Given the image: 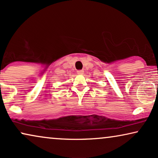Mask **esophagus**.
<instances>
[{"instance_id":"1","label":"esophagus","mask_w":158,"mask_h":158,"mask_svg":"<svg viewBox=\"0 0 158 158\" xmlns=\"http://www.w3.org/2000/svg\"><path fill=\"white\" fill-rule=\"evenodd\" d=\"M77 73H78V74H83L84 71L83 70H78L77 71Z\"/></svg>"}]
</instances>
